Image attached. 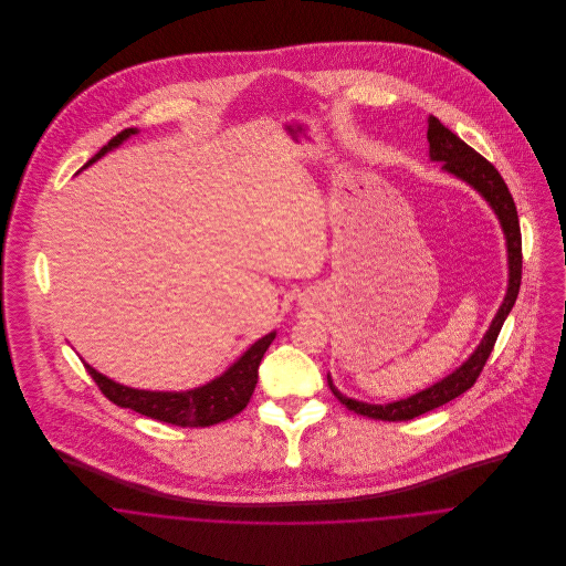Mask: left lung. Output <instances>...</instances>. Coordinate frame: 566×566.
Listing matches in <instances>:
<instances>
[{
	"mask_svg": "<svg viewBox=\"0 0 566 566\" xmlns=\"http://www.w3.org/2000/svg\"><path fill=\"white\" fill-rule=\"evenodd\" d=\"M427 142H429V159L436 163H442V171L464 180L467 185H471L485 202L490 205V209L494 211V216L499 218L503 238H505V250H507V290L503 296V303L499 307V312L494 314L492 323L488 326L480 346L471 353V357L458 366L451 375H447L444 379L436 381L433 386L407 397L399 399L392 403L375 405L364 403V401H355L348 399L346 395H342L335 386L331 375H326L328 388L335 395V399L342 405H346L350 411L375 418V420H411L424 411H431L440 405L453 401L455 397L464 395L480 377L482 368L485 366V359L492 353V346L496 342V335L501 331V326L505 323L507 314L512 312L516 296H518V287H521V265H523V254H521V227H518V216H516V207L514 200L507 191V185L503 182L501 174L494 169L492 163L485 161L482 155H478L469 144H464L455 133H451L438 117L429 115L427 119Z\"/></svg>",
	"mask_w": 566,
	"mask_h": 566,
	"instance_id": "1",
	"label": "left lung"
}]
</instances>
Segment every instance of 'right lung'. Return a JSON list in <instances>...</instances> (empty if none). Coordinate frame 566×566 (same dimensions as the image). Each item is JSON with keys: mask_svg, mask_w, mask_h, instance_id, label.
Instances as JSON below:
<instances>
[{"mask_svg": "<svg viewBox=\"0 0 566 566\" xmlns=\"http://www.w3.org/2000/svg\"><path fill=\"white\" fill-rule=\"evenodd\" d=\"M137 133H139L137 128L122 130L84 167L102 159L106 153L115 150L117 146H122L128 137H133ZM274 337H276V331L259 337L254 344H250V348L245 353H242V357H238V361H233L220 377L211 379L205 386H198L191 390H180V392L128 388V386H122V384L108 379L106 375L97 373L88 364H84V368L88 370V375L93 377V381L97 384L102 395L119 407L135 409L148 418L178 424V427H209V424H218L222 420L233 418L248 405L252 392H254V386H256L259 364Z\"/></svg>", "mask_w": 566, "mask_h": 566, "instance_id": "1", "label": "right lung"}]
</instances>
